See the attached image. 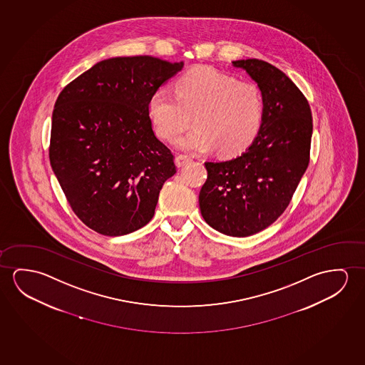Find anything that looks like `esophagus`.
<instances>
[{"label": "esophagus", "instance_id": "1", "mask_svg": "<svg viewBox=\"0 0 365 365\" xmlns=\"http://www.w3.org/2000/svg\"><path fill=\"white\" fill-rule=\"evenodd\" d=\"M188 162H191V157L185 155V154H180V155L175 157V164H177V167H183V165H185Z\"/></svg>", "mask_w": 365, "mask_h": 365}]
</instances>
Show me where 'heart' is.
<instances>
[{"label":"heart","mask_w":365,"mask_h":365,"mask_svg":"<svg viewBox=\"0 0 365 365\" xmlns=\"http://www.w3.org/2000/svg\"><path fill=\"white\" fill-rule=\"evenodd\" d=\"M149 116L160 138L170 140L190 125L174 145L206 153L217 148L222 155L242 152L258 134L263 97L255 84L237 82L212 68H196L175 82V95L160 88L149 101Z\"/></svg>","instance_id":"1"}]
</instances>
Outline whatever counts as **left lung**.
Listing matches in <instances>:
<instances>
[{"label":"left lung","mask_w":365,"mask_h":365,"mask_svg":"<svg viewBox=\"0 0 365 365\" xmlns=\"http://www.w3.org/2000/svg\"><path fill=\"white\" fill-rule=\"evenodd\" d=\"M258 83L263 118L245 152L206 162L200 192L205 221L225 235L245 237L267 229L284 212L309 167L312 113L309 101L286 74L259 59L235 61Z\"/></svg>","instance_id":"1"}]
</instances>
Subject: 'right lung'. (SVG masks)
<instances>
[{
    "label": "right lung",
    "instance_id": "right-lung-1",
    "mask_svg": "<svg viewBox=\"0 0 365 365\" xmlns=\"http://www.w3.org/2000/svg\"><path fill=\"white\" fill-rule=\"evenodd\" d=\"M183 68L149 56L95 64L67 84L51 118L49 159L78 219L106 236L139 230L175 170L153 131L149 101Z\"/></svg>",
    "mask_w": 365,
    "mask_h": 365
}]
</instances>
